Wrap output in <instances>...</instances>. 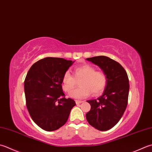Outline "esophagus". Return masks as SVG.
<instances>
[{"mask_svg":"<svg viewBox=\"0 0 152 152\" xmlns=\"http://www.w3.org/2000/svg\"><path fill=\"white\" fill-rule=\"evenodd\" d=\"M75 102H76V103L77 104V105H78V104H80V103H81L83 102L82 101H80V100H76Z\"/></svg>","mask_w":152,"mask_h":152,"instance_id":"obj_1","label":"esophagus"}]
</instances>
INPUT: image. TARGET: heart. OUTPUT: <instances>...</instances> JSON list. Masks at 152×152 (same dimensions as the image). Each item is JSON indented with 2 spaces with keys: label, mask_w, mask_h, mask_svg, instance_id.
I'll return each instance as SVG.
<instances>
[{
  "label": "heart",
  "mask_w": 152,
  "mask_h": 152,
  "mask_svg": "<svg viewBox=\"0 0 152 152\" xmlns=\"http://www.w3.org/2000/svg\"><path fill=\"white\" fill-rule=\"evenodd\" d=\"M75 78L69 71H66L62 77V89L68 91L74 87L76 80L82 78L80 81L81 85L69 92V96L74 99H83L88 97L92 91L94 95L102 93L105 88L107 78L105 74L90 64H84L74 70Z\"/></svg>",
  "instance_id": "b5f03b06"
}]
</instances>
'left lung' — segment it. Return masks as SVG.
Masks as SVG:
<instances>
[{
  "label": "left lung",
  "mask_w": 152,
  "mask_h": 152,
  "mask_svg": "<svg viewBox=\"0 0 152 152\" xmlns=\"http://www.w3.org/2000/svg\"><path fill=\"white\" fill-rule=\"evenodd\" d=\"M86 60L99 66L105 74L107 83L102 96L88 100L91 109L86 115L91 126L106 131L115 126L125 111L129 93V80L121 65L105 56L88 58Z\"/></svg>",
  "instance_id": "obj_1"
}]
</instances>
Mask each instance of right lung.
I'll return each instance as SVG.
<instances>
[{"label": "right lung", "instance_id": "add662e5", "mask_svg": "<svg viewBox=\"0 0 152 152\" xmlns=\"http://www.w3.org/2000/svg\"><path fill=\"white\" fill-rule=\"evenodd\" d=\"M74 61L47 57L32 65L24 81L27 109L34 123L46 131H54L66 123L72 99L64 97L62 77Z\"/></svg>", "mask_w": 152, "mask_h": 152}]
</instances>
